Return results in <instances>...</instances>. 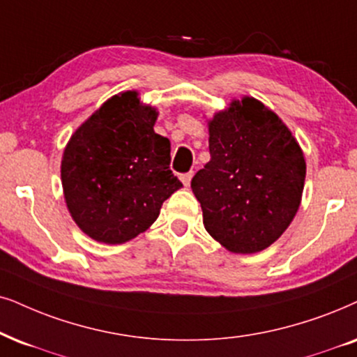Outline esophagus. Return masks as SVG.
I'll use <instances>...</instances> for the list:
<instances>
[{"mask_svg":"<svg viewBox=\"0 0 357 357\" xmlns=\"http://www.w3.org/2000/svg\"><path fill=\"white\" fill-rule=\"evenodd\" d=\"M191 179H192V173H186V174H181V181H183V184L184 186H189V184H191Z\"/></svg>","mask_w":357,"mask_h":357,"instance_id":"34e87169","label":"esophagus"}]
</instances>
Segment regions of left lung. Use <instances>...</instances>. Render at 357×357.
<instances>
[{"mask_svg":"<svg viewBox=\"0 0 357 357\" xmlns=\"http://www.w3.org/2000/svg\"><path fill=\"white\" fill-rule=\"evenodd\" d=\"M211 161L192 178L206 231L234 254L277 241L301 202L306 163L288 126L254 97L209 120Z\"/></svg>","mask_w":357,"mask_h":357,"instance_id":"8db88e82","label":"left lung"}]
</instances>
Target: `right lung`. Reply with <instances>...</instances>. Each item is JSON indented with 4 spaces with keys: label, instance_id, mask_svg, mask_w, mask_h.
<instances>
[{
    "label": "right lung",
    "instance_id": "add662e5",
    "mask_svg": "<svg viewBox=\"0 0 357 357\" xmlns=\"http://www.w3.org/2000/svg\"><path fill=\"white\" fill-rule=\"evenodd\" d=\"M156 119V108L128 90L108 98L67 143L61 165L66 204L93 241H132L183 188L169 169V139L153 130Z\"/></svg>",
    "mask_w": 357,
    "mask_h": 357
}]
</instances>
